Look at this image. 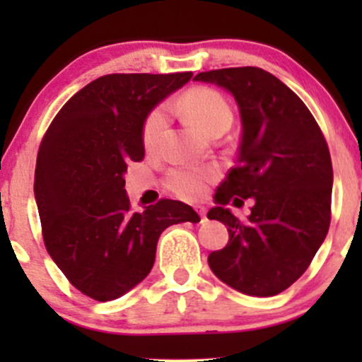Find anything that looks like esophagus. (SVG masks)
<instances>
[{
  "instance_id": "esophagus-1",
  "label": "esophagus",
  "mask_w": 362,
  "mask_h": 362,
  "mask_svg": "<svg viewBox=\"0 0 362 362\" xmlns=\"http://www.w3.org/2000/svg\"><path fill=\"white\" fill-rule=\"evenodd\" d=\"M199 214V218H202V222H204L206 221V211H204V208H198V210H196Z\"/></svg>"
}]
</instances>
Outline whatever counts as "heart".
I'll return each mask as SVG.
<instances>
[{
  "label": "heart",
  "instance_id": "1",
  "mask_svg": "<svg viewBox=\"0 0 362 362\" xmlns=\"http://www.w3.org/2000/svg\"><path fill=\"white\" fill-rule=\"evenodd\" d=\"M185 119L204 134L215 129H228L233 120V110L228 100L218 90L210 87H192L182 94L177 103ZM166 126V112L163 107L154 108L141 127V144L147 151L156 148ZM215 180V171L210 168L180 166L173 168L166 177V187L178 198L196 202L204 194L208 185Z\"/></svg>",
  "mask_w": 362,
  "mask_h": 362
}]
</instances>
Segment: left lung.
Wrapping results in <instances>:
<instances>
[{
	"instance_id": "left-lung-1",
	"label": "left lung",
	"mask_w": 362,
	"mask_h": 362,
	"mask_svg": "<svg viewBox=\"0 0 362 362\" xmlns=\"http://www.w3.org/2000/svg\"><path fill=\"white\" fill-rule=\"evenodd\" d=\"M194 80L229 90L242 117L238 164L215 192L218 206L208 211L228 226L229 242L208 255V264L240 293L280 294L306 272L329 229L333 164L326 138L298 94L264 69H211ZM238 197L255 198L245 223L223 208Z\"/></svg>"
}]
</instances>
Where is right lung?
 I'll return each mask as SVG.
<instances>
[{"label": "right lung", "mask_w": 362, "mask_h": 362, "mask_svg": "<svg viewBox=\"0 0 362 362\" xmlns=\"http://www.w3.org/2000/svg\"><path fill=\"white\" fill-rule=\"evenodd\" d=\"M191 76H100L69 98L40 144L35 198L47 252L69 284L96 301L117 299L151 273L168 226L199 222L173 199L131 211L124 189L127 164L145 156V119Z\"/></svg>", "instance_id": "right-lung-1"}]
</instances>
